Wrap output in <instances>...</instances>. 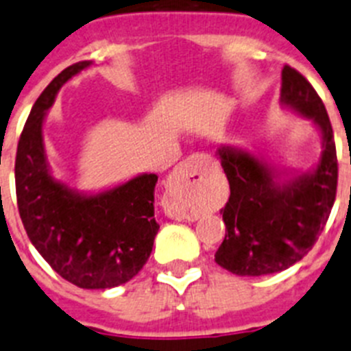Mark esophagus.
Listing matches in <instances>:
<instances>
[{
	"label": "esophagus",
	"mask_w": 351,
	"mask_h": 351,
	"mask_svg": "<svg viewBox=\"0 0 351 351\" xmlns=\"http://www.w3.org/2000/svg\"><path fill=\"white\" fill-rule=\"evenodd\" d=\"M199 162L201 157L193 155V157L187 158L185 162L180 164L175 171H173L169 185H167L166 203H164V210H166L167 217L176 219V221L185 217V212L176 205V201H178V197L182 194L187 193L189 189H193L201 180Z\"/></svg>",
	"instance_id": "obj_1"
}]
</instances>
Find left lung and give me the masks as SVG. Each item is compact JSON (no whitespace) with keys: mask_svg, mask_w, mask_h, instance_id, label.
<instances>
[{"mask_svg":"<svg viewBox=\"0 0 351 351\" xmlns=\"http://www.w3.org/2000/svg\"><path fill=\"white\" fill-rule=\"evenodd\" d=\"M281 79V104L318 127L323 150L311 171L288 175L239 146L219 148L231 194L221 210L226 237L215 261L237 276H268L302 260L336 201L337 155L327 109L300 72L285 65Z\"/></svg>","mask_w":351,"mask_h":351,"instance_id":"obj_1","label":"left lung"}]
</instances>
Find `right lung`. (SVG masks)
I'll return each instance as SVG.
<instances>
[{
  "label": "right lung",
  "mask_w": 351,
  "mask_h": 351,
  "mask_svg": "<svg viewBox=\"0 0 351 351\" xmlns=\"http://www.w3.org/2000/svg\"><path fill=\"white\" fill-rule=\"evenodd\" d=\"M91 62L66 66L29 112L15 157V193L24 230L63 279L84 289L125 285L148 261L158 224L154 217L157 175L143 173L99 194L54 178L44 145V120L63 84Z\"/></svg>",
  "instance_id": "add662e5"
}]
</instances>
